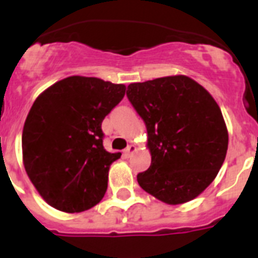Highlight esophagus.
I'll use <instances>...</instances> for the list:
<instances>
[{
    "label": "esophagus",
    "mask_w": 258,
    "mask_h": 258,
    "mask_svg": "<svg viewBox=\"0 0 258 258\" xmlns=\"http://www.w3.org/2000/svg\"><path fill=\"white\" fill-rule=\"evenodd\" d=\"M136 151H137V147H136V146H134V145L127 146V149L124 151L125 157H131V155L133 154V152H136Z\"/></svg>",
    "instance_id": "esophagus-1"
}]
</instances>
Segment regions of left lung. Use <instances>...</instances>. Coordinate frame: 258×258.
Here are the masks:
<instances>
[{"label": "left lung", "instance_id": "left-lung-1", "mask_svg": "<svg viewBox=\"0 0 258 258\" xmlns=\"http://www.w3.org/2000/svg\"><path fill=\"white\" fill-rule=\"evenodd\" d=\"M126 95L147 127L151 165L137 175L141 187L177 206L199 197L220 172L229 133L220 106L184 75L127 86Z\"/></svg>", "mask_w": 258, "mask_h": 258}]
</instances>
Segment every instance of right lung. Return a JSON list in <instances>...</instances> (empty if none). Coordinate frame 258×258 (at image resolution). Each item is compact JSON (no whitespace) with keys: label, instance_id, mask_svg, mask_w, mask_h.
Instances as JSON below:
<instances>
[{"label":"right lung","instance_id":"1","mask_svg":"<svg viewBox=\"0 0 258 258\" xmlns=\"http://www.w3.org/2000/svg\"><path fill=\"white\" fill-rule=\"evenodd\" d=\"M124 84L70 76L41 93L22 134L23 164L52 208L79 213L97 206L120 152L103 147L102 121L125 95Z\"/></svg>","mask_w":258,"mask_h":258}]
</instances>
